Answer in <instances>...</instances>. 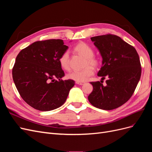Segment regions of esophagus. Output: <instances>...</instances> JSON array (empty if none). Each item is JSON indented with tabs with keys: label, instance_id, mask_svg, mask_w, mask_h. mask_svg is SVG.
Wrapping results in <instances>:
<instances>
[{
	"label": "esophagus",
	"instance_id": "34e87169",
	"mask_svg": "<svg viewBox=\"0 0 152 152\" xmlns=\"http://www.w3.org/2000/svg\"><path fill=\"white\" fill-rule=\"evenodd\" d=\"M75 83H76L77 84H78V85H83V84H84V82H78V81H76Z\"/></svg>",
	"mask_w": 152,
	"mask_h": 152
}]
</instances>
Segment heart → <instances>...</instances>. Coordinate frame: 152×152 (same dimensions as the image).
I'll return each instance as SVG.
<instances>
[{
	"mask_svg": "<svg viewBox=\"0 0 152 152\" xmlns=\"http://www.w3.org/2000/svg\"><path fill=\"white\" fill-rule=\"evenodd\" d=\"M74 50L77 53L86 58L84 66L86 67L82 70L71 72L68 73L67 77L69 79L84 82L94 74V71L93 66H98L99 61L97 58L94 56V51L93 49L86 43L80 42L75 47ZM69 55H70L69 51L66 50L61 54L59 59V62L61 68L65 70H68L70 68Z\"/></svg>",
	"mask_w": 152,
	"mask_h": 152,
	"instance_id": "obj_1",
	"label": "heart"
}]
</instances>
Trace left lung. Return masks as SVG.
I'll list each match as a JSON object with an SVG mask.
<instances>
[{
	"label": "left lung",
	"instance_id": "1",
	"mask_svg": "<svg viewBox=\"0 0 152 152\" xmlns=\"http://www.w3.org/2000/svg\"><path fill=\"white\" fill-rule=\"evenodd\" d=\"M103 58L98 73L102 80L91 82L93 90L88 99L94 107L115 109L126 103L134 93L141 74L139 55L135 48L119 37L107 34L91 38ZM107 78L105 85L102 80Z\"/></svg>",
	"mask_w": 152,
	"mask_h": 152
}]
</instances>
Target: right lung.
<instances>
[{"label": "right lung", "mask_w": 152, "mask_h": 152, "mask_svg": "<svg viewBox=\"0 0 152 152\" xmlns=\"http://www.w3.org/2000/svg\"><path fill=\"white\" fill-rule=\"evenodd\" d=\"M68 48L63 40L49 39L37 41L18 54L12 79L21 97L30 107L50 111L66 102L75 81L61 79L65 73L59 59Z\"/></svg>", "instance_id": "1"}]
</instances>
